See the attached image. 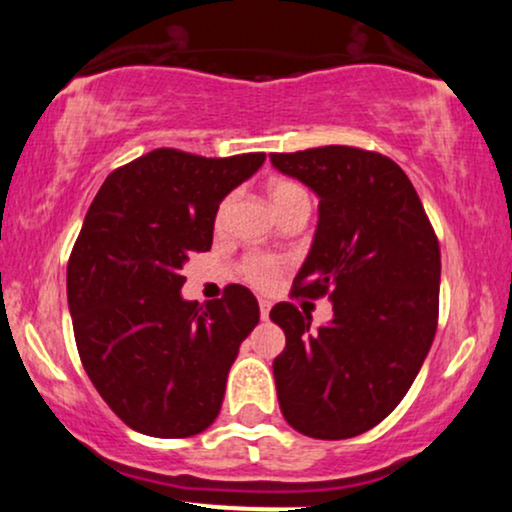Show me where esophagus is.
I'll use <instances>...</instances> for the list:
<instances>
[{
	"label": "esophagus",
	"instance_id": "esophagus-1",
	"mask_svg": "<svg viewBox=\"0 0 512 512\" xmlns=\"http://www.w3.org/2000/svg\"><path fill=\"white\" fill-rule=\"evenodd\" d=\"M269 308H272V303H269L267 298H260V317H262V320H267V317H269Z\"/></svg>",
	"mask_w": 512,
	"mask_h": 512
}]
</instances>
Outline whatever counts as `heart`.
<instances>
[{
  "instance_id": "heart-1",
  "label": "heart",
  "mask_w": 512,
  "mask_h": 512,
  "mask_svg": "<svg viewBox=\"0 0 512 512\" xmlns=\"http://www.w3.org/2000/svg\"><path fill=\"white\" fill-rule=\"evenodd\" d=\"M267 192H269V199H272L274 211L291 207V204H296V202H310L308 192H305L303 187L293 180H272L269 182ZM223 211H226V204H221L219 221L223 219ZM276 272H279V262L272 260V257L255 255L245 262V274H248V279L257 286L272 284Z\"/></svg>"
}]
</instances>
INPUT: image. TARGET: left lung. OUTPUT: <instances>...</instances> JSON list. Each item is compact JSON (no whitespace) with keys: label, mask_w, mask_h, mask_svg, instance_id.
I'll return each mask as SVG.
<instances>
[{"label":"left lung","mask_w":512,"mask_h":512,"mask_svg":"<svg viewBox=\"0 0 512 512\" xmlns=\"http://www.w3.org/2000/svg\"><path fill=\"white\" fill-rule=\"evenodd\" d=\"M269 158L320 199L293 291L327 293L334 313L315 332L296 305L269 313L286 334L272 366L281 414L303 436L354 438L402 402L436 337V233L407 173L387 156L320 146Z\"/></svg>","instance_id":"obj_1"}]
</instances>
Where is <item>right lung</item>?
Listing matches in <instances>:
<instances>
[{"label": "right lung", "mask_w": 512, "mask_h": 512, "mask_svg": "<svg viewBox=\"0 0 512 512\" xmlns=\"http://www.w3.org/2000/svg\"><path fill=\"white\" fill-rule=\"evenodd\" d=\"M264 154L202 158L156 149L113 170L69 257L76 349L108 407L154 438L202 433L219 416L240 344L260 322L250 289L182 298V267L207 252L223 197Z\"/></svg>", "instance_id": "1"}]
</instances>
